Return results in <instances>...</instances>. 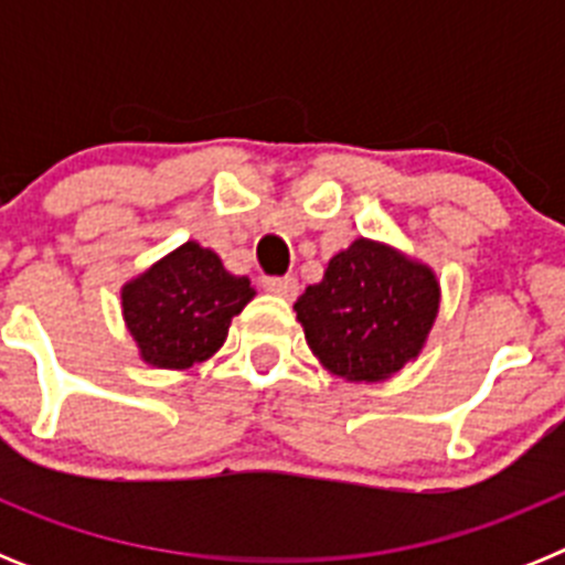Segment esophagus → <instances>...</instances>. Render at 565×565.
<instances>
[{"mask_svg":"<svg viewBox=\"0 0 565 565\" xmlns=\"http://www.w3.org/2000/svg\"><path fill=\"white\" fill-rule=\"evenodd\" d=\"M263 288L282 299H294L299 294L297 277H263Z\"/></svg>","mask_w":565,"mask_h":565,"instance_id":"1","label":"esophagus"}]
</instances>
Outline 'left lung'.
<instances>
[{
	"mask_svg": "<svg viewBox=\"0 0 565 565\" xmlns=\"http://www.w3.org/2000/svg\"><path fill=\"white\" fill-rule=\"evenodd\" d=\"M319 362L353 382H379L418 356L438 313L430 268L356 239L328 263L326 279L294 302Z\"/></svg>",
	"mask_w": 565,
	"mask_h": 565,
	"instance_id": "obj_1",
	"label": "left lung"
}]
</instances>
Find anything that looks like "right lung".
Masks as SVG:
<instances>
[{"label":"right lung","mask_w":565,"mask_h":565,"mask_svg":"<svg viewBox=\"0 0 565 565\" xmlns=\"http://www.w3.org/2000/svg\"><path fill=\"white\" fill-rule=\"evenodd\" d=\"M254 288L232 277L221 257L186 243L124 288V319L154 367H192L226 342L232 317Z\"/></svg>","instance_id":"right-lung-1"}]
</instances>
